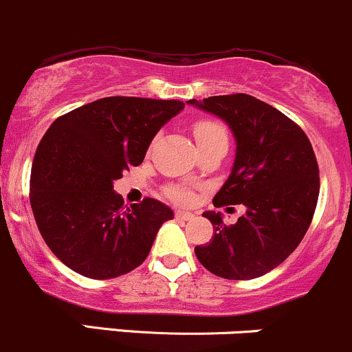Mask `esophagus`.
<instances>
[{
	"label": "esophagus",
	"instance_id": "34e87169",
	"mask_svg": "<svg viewBox=\"0 0 352 352\" xmlns=\"http://www.w3.org/2000/svg\"><path fill=\"white\" fill-rule=\"evenodd\" d=\"M176 218H179V220H184V221H190L195 218V214L190 213V211H176Z\"/></svg>",
	"mask_w": 352,
	"mask_h": 352
}]
</instances>
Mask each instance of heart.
Returning a JSON list of instances; mask_svg holds the SVG:
<instances>
[{
	"label": "heart",
	"instance_id": "b5f03b06",
	"mask_svg": "<svg viewBox=\"0 0 352 352\" xmlns=\"http://www.w3.org/2000/svg\"><path fill=\"white\" fill-rule=\"evenodd\" d=\"M191 131L199 153L206 149H214V147H228V131H226L225 124L220 122L218 119L199 117V119L192 120ZM166 196L171 198L173 201L181 203V205L190 203L192 199L191 191L184 186L166 188Z\"/></svg>",
	"mask_w": 352,
	"mask_h": 352
}]
</instances>
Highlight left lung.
Here are the masks:
<instances>
[{"label":"left lung","mask_w":352,"mask_h":352,"mask_svg":"<svg viewBox=\"0 0 352 352\" xmlns=\"http://www.w3.org/2000/svg\"><path fill=\"white\" fill-rule=\"evenodd\" d=\"M225 120L236 139L232 175L213 205H245L235 225L220 213L210 243L195 248L206 270L228 280H250L278 267L302 241L319 199V166L305 132L280 111L248 94L188 100Z\"/></svg>","instance_id":"left-lung-1"}]
</instances>
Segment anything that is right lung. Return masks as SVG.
Masks as SVG:
<instances>
[{
    "instance_id": "add662e5",
    "label": "right lung",
    "mask_w": 352,
    "mask_h": 352,
    "mask_svg": "<svg viewBox=\"0 0 352 352\" xmlns=\"http://www.w3.org/2000/svg\"><path fill=\"white\" fill-rule=\"evenodd\" d=\"M181 100L105 97L60 116L36 147L30 205L45 243L84 277L129 274L149 255L171 208L153 198L124 206L116 179L139 166Z\"/></svg>"
}]
</instances>
